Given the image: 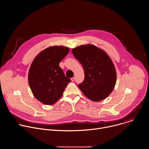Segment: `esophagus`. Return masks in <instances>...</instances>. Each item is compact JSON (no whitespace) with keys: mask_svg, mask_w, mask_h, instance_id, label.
Segmentation results:
<instances>
[{"mask_svg":"<svg viewBox=\"0 0 149 149\" xmlns=\"http://www.w3.org/2000/svg\"><path fill=\"white\" fill-rule=\"evenodd\" d=\"M71 79V81H72V82H74V81H75V77H72Z\"/></svg>","mask_w":149,"mask_h":149,"instance_id":"34e87169","label":"esophagus"}]
</instances>
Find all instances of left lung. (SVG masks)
I'll list each match as a JSON object with an SVG mask.
<instances>
[{
	"instance_id": "8db88e82",
	"label": "left lung",
	"mask_w": 149,
	"mask_h": 149,
	"mask_svg": "<svg viewBox=\"0 0 149 149\" xmlns=\"http://www.w3.org/2000/svg\"><path fill=\"white\" fill-rule=\"evenodd\" d=\"M83 67L85 78L78 87L88 98L100 101L107 98L114 88L116 71L113 61L103 50L91 44L72 49Z\"/></svg>"
}]
</instances>
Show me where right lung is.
Returning <instances> with one entry per match:
<instances>
[{"label":"right lung","mask_w":149,"mask_h":149,"mask_svg":"<svg viewBox=\"0 0 149 149\" xmlns=\"http://www.w3.org/2000/svg\"><path fill=\"white\" fill-rule=\"evenodd\" d=\"M69 51L65 47H50L40 52L33 61L28 82L34 97L42 103L52 105L56 102L71 81L59 66Z\"/></svg>","instance_id":"1"}]
</instances>
